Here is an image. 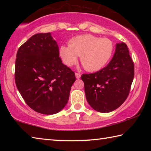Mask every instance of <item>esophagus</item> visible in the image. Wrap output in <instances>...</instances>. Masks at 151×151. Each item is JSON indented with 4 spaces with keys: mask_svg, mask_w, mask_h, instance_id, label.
<instances>
[{
    "mask_svg": "<svg viewBox=\"0 0 151 151\" xmlns=\"http://www.w3.org/2000/svg\"><path fill=\"white\" fill-rule=\"evenodd\" d=\"M75 76L76 78H80L81 77V74L77 73H75Z\"/></svg>",
    "mask_w": 151,
    "mask_h": 151,
    "instance_id": "esophagus-1",
    "label": "esophagus"
}]
</instances>
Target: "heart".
<instances>
[{"mask_svg": "<svg viewBox=\"0 0 151 151\" xmlns=\"http://www.w3.org/2000/svg\"><path fill=\"white\" fill-rule=\"evenodd\" d=\"M113 52V45L107 39L91 35L77 36L68 41V47H60L59 55L63 63L71 67L78 62V57L85 69L97 71L108 63Z\"/></svg>", "mask_w": 151, "mask_h": 151, "instance_id": "1", "label": "heart"}]
</instances>
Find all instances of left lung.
<instances>
[{
  "label": "left lung",
  "mask_w": 151,
  "mask_h": 151,
  "mask_svg": "<svg viewBox=\"0 0 151 151\" xmlns=\"http://www.w3.org/2000/svg\"><path fill=\"white\" fill-rule=\"evenodd\" d=\"M134 78V63L127 45L117 43L113 57L106 67L92 74H83L88 103L100 112H110L121 105L129 94Z\"/></svg>",
  "instance_id": "left-lung-1"
}]
</instances>
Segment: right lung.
<instances>
[{
	"mask_svg": "<svg viewBox=\"0 0 151 151\" xmlns=\"http://www.w3.org/2000/svg\"><path fill=\"white\" fill-rule=\"evenodd\" d=\"M15 83L35 111L54 114L68 103L75 73L62 63L51 33L33 35L20 46L15 63Z\"/></svg>",
	"mask_w": 151,
	"mask_h": 151,
	"instance_id": "obj_1",
	"label": "right lung"
}]
</instances>
